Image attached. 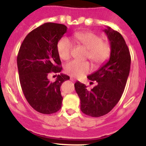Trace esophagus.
I'll return each mask as SVG.
<instances>
[{"label": "esophagus", "instance_id": "1", "mask_svg": "<svg viewBox=\"0 0 146 146\" xmlns=\"http://www.w3.org/2000/svg\"><path fill=\"white\" fill-rule=\"evenodd\" d=\"M70 80H71L72 82H75V81H76V80H75L74 78H70Z\"/></svg>", "mask_w": 146, "mask_h": 146}]
</instances>
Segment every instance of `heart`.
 <instances>
[{"label":"heart","mask_w":146,"mask_h":146,"mask_svg":"<svg viewBox=\"0 0 146 146\" xmlns=\"http://www.w3.org/2000/svg\"><path fill=\"white\" fill-rule=\"evenodd\" d=\"M74 39L78 44L88 49L87 58L95 66H100L109 59L111 54L110 44L102 42V38L94 32H77L74 34ZM73 43L68 38L63 36L58 40L56 49L60 58L68 60L70 57ZM91 70L88 61H71L65 66V71L74 78H80L89 73Z\"/></svg>","instance_id":"1"}]
</instances>
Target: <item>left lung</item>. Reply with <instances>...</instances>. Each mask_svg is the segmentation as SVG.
Wrapping results in <instances>:
<instances>
[{
  "label": "left lung",
  "instance_id": "8db88e82",
  "mask_svg": "<svg viewBox=\"0 0 146 146\" xmlns=\"http://www.w3.org/2000/svg\"><path fill=\"white\" fill-rule=\"evenodd\" d=\"M104 32L110 42V58L99 70L88 76L90 80L96 81L97 85L89 90L80 82L74 85L80 100V110L92 117L105 115L115 107L121 98L130 71V52L123 36L110 27Z\"/></svg>",
  "mask_w": 146,
  "mask_h": 146
}]
</instances>
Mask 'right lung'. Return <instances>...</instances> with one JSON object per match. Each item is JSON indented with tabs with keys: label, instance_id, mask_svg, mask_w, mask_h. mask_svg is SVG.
I'll use <instances>...</instances> for the list:
<instances>
[{
	"label": "right lung",
	"instance_id": "obj_1",
	"mask_svg": "<svg viewBox=\"0 0 146 146\" xmlns=\"http://www.w3.org/2000/svg\"><path fill=\"white\" fill-rule=\"evenodd\" d=\"M66 31L64 25L44 23L28 34L19 50L17 64L22 90L31 107L42 114H54L62 105L60 88L70 78L60 74L51 82L48 75L62 70L56 45Z\"/></svg>",
	"mask_w": 146,
	"mask_h": 146
}]
</instances>
